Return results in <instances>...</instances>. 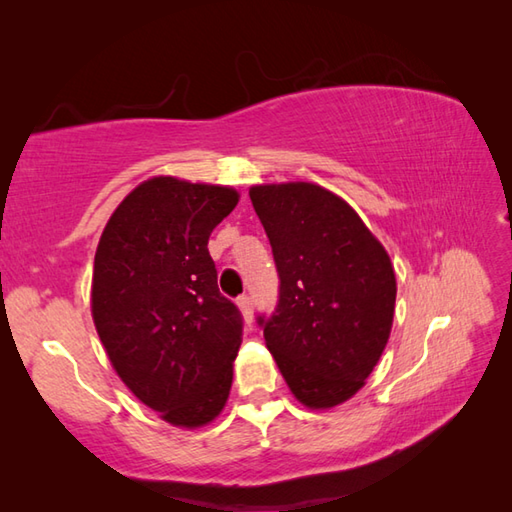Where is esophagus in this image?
<instances>
[{
    "label": "esophagus",
    "mask_w": 512,
    "mask_h": 512,
    "mask_svg": "<svg viewBox=\"0 0 512 512\" xmlns=\"http://www.w3.org/2000/svg\"><path fill=\"white\" fill-rule=\"evenodd\" d=\"M236 302H238V307H241L245 320H247V322L252 320V316H254V300H252V296L243 294V296H238V300H236Z\"/></svg>",
    "instance_id": "34e87169"
}]
</instances>
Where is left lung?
<instances>
[{"label": "left lung", "instance_id": "obj_1", "mask_svg": "<svg viewBox=\"0 0 512 512\" xmlns=\"http://www.w3.org/2000/svg\"><path fill=\"white\" fill-rule=\"evenodd\" d=\"M249 198L280 278L276 309L256 322L291 393L329 409L362 389L387 347L398 291L389 254L325 187L256 185Z\"/></svg>", "mask_w": 512, "mask_h": 512}]
</instances>
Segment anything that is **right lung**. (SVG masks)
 I'll use <instances>...</instances> for the list:
<instances>
[{
    "mask_svg": "<svg viewBox=\"0 0 512 512\" xmlns=\"http://www.w3.org/2000/svg\"><path fill=\"white\" fill-rule=\"evenodd\" d=\"M232 187L154 176L103 229L92 318L114 371L163 420L203 426L232 389L243 316L216 285L212 229L234 210Z\"/></svg>",
    "mask_w": 512,
    "mask_h": 512,
    "instance_id": "add662e5",
    "label": "right lung"
}]
</instances>
